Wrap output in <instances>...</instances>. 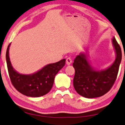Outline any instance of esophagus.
Wrapping results in <instances>:
<instances>
[{
  "instance_id": "1",
  "label": "esophagus",
  "mask_w": 125,
  "mask_h": 125,
  "mask_svg": "<svg viewBox=\"0 0 125 125\" xmlns=\"http://www.w3.org/2000/svg\"><path fill=\"white\" fill-rule=\"evenodd\" d=\"M66 64H67V65H70V64L72 63V59L70 58H67L66 59Z\"/></svg>"
}]
</instances>
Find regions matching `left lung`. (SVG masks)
Wrapping results in <instances>:
<instances>
[{
	"mask_svg": "<svg viewBox=\"0 0 125 125\" xmlns=\"http://www.w3.org/2000/svg\"><path fill=\"white\" fill-rule=\"evenodd\" d=\"M112 43L116 55L115 61L107 68L98 70L93 66L88 55L81 52L74 59L73 85L78 94L87 98L101 97L114 85L122 61V51L115 37Z\"/></svg>",
	"mask_w": 125,
	"mask_h": 125,
	"instance_id": "left-lung-1",
	"label": "left lung"
}]
</instances>
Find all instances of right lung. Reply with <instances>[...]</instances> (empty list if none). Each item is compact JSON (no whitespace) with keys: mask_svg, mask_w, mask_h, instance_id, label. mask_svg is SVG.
<instances>
[{"mask_svg":"<svg viewBox=\"0 0 125 125\" xmlns=\"http://www.w3.org/2000/svg\"><path fill=\"white\" fill-rule=\"evenodd\" d=\"M10 44L7 47L6 59L10 79L15 88L23 95L31 97H41L49 93L53 85L55 76L65 64V59L46 64L32 74H21L16 71L11 63Z\"/></svg>","mask_w":125,"mask_h":125,"instance_id":"add662e5","label":"right lung"}]
</instances>
